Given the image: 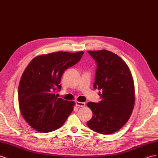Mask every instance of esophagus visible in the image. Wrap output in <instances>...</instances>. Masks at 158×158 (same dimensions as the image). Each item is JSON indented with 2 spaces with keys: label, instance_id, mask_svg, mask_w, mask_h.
Returning a JSON list of instances; mask_svg holds the SVG:
<instances>
[{
  "label": "esophagus",
  "instance_id": "34e87169",
  "mask_svg": "<svg viewBox=\"0 0 158 158\" xmlns=\"http://www.w3.org/2000/svg\"><path fill=\"white\" fill-rule=\"evenodd\" d=\"M76 106L78 107H83L85 106V103L83 102H76Z\"/></svg>",
  "mask_w": 158,
  "mask_h": 158
}]
</instances>
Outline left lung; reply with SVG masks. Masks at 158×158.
Segmentation results:
<instances>
[{"label": "left lung", "instance_id": "1", "mask_svg": "<svg viewBox=\"0 0 158 158\" xmlns=\"http://www.w3.org/2000/svg\"><path fill=\"white\" fill-rule=\"evenodd\" d=\"M88 52L96 62L94 88L102 91V101L87 103L93 113L87 125L96 132L112 134L125 125L132 114L135 102L132 76L127 64L113 52Z\"/></svg>", "mask_w": 158, "mask_h": 158}]
</instances>
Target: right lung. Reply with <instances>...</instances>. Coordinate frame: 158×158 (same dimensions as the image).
I'll return each instance as SVG.
<instances>
[{
	"mask_svg": "<svg viewBox=\"0 0 158 158\" xmlns=\"http://www.w3.org/2000/svg\"><path fill=\"white\" fill-rule=\"evenodd\" d=\"M83 51L55 52L35 57L22 76L18 87L20 112L27 123L40 132H49L63 125L73 111L74 102L55 95L60 91L64 72L82 58Z\"/></svg>",
	"mask_w": 158,
	"mask_h": 158,
	"instance_id": "right-lung-1",
	"label": "right lung"
}]
</instances>
